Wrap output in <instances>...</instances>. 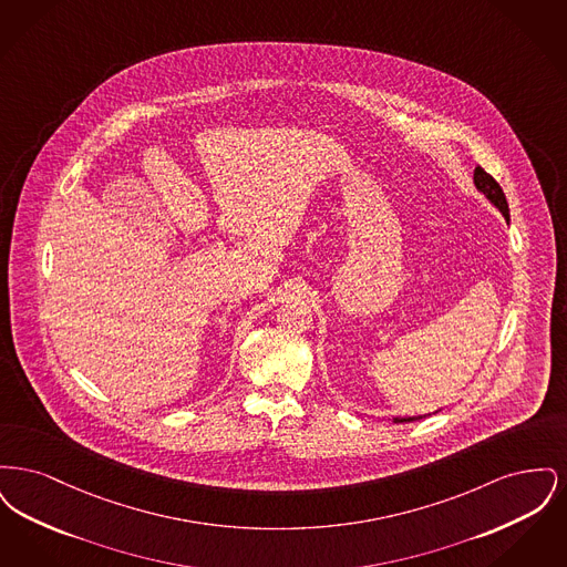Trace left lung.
Masks as SVG:
<instances>
[{
    "label": "left lung",
    "instance_id": "left-lung-1",
    "mask_svg": "<svg viewBox=\"0 0 567 567\" xmlns=\"http://www.w3.org/2000/svg\"><path fill=\"white\" fill-rule=\"evenodd\" d=\"M474 185H476V189L481 190L483 195H485L486 199L504 215L506 220H511V210H508V202H506V195H504V190L502 187L497 185V181L491 176V174H486L485 169L478 165L476 169H474ZM425 416H430V414H419V416H395L393 419V423H410V421H419V419H425Z\"/></svg>",
    "mask_w": 567,
    "mask_h": 567
}]
</instances>
